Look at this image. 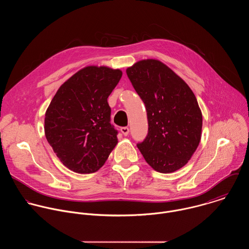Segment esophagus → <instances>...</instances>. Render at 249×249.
Here are the masks:
<instances>
[{
  "instance_id": "1",
  "label": "esophagus",
  "mask_w": 249,
  "mask_h": 249,
  "mask_svg": "<svg viewBox=\"0 0 249 249\" xmlns=\"http://www.w3.org/2000/svg\"><path fill=\"white\" fill-rule=\"evenodd\" d=\"M121 132H122L124 136H127V135H128V133H129V128H128V127H126V126L122 127V128H121Z\"/></svg>"
}]
</instances>
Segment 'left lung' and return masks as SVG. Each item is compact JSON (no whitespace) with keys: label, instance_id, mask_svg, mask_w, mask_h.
<instances>
[{"label":"left lung","instance_id":"obj_1","mask_svg":"<svg viewBox=\"0 0 249 249\" xmlns=\"http://www.w3.org/2000/svg\"><path fill=\"white\" fill-rule=\"evenodd\" d=\"M126 74L147 115V135L138 148L155 171H178L191 159L201 138L202 114L195 94L159 60H141L127 68Z\"/></svg>","mask_w":249,"mask_h":249}]
</instances>
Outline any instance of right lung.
I'll return each instance as SVG.
<instances>
[{"instance_id": "1", "label": "right lung", "mask_w": 249, "mask_h": 249, "mask_svg": "<svg viewBox=\"0 0 249 249\" xmlns=\"http://www.w3.org/2000/svg\"><path fill=\"white\" fill-rule=\"evenodd\" d=\"M123 72L88 66L57 90L45 114V135L57 157L72 172L100 170L118 142L107 99Z\"/></svg>"}]
</instances>
